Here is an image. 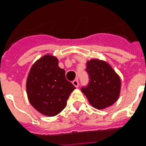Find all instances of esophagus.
Masks as SVG:
<instances>
[{
	"mask_svg": "<svg viewBox=\"0 0 146 146\" xmlns=\"http://www.w3.org/2000/svg\"><path fill=\"white\" fill-rule=\"evenodd\" d=\"M72 84L74 85L76 88H77L78 86H79V82H78L77 80H74L73 82H72Z\"/></svg>",
	"mask_w": 146,
	"mask_h": 146,
	"instance_id": "esophagus-1",
	"label": "esophagus"
}]
</instances>
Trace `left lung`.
Wrapping results in <instances>:
<instances>
[{"label":"left lung","instance_id":"left-lung-1","mask_svg":"<svg viewBox=\"0 0 146 146\" xmlns=\"http://www.w3.org/2000/svg\"><path fill=\"white\" fill-rule=\"evenodd\" d=\"M90 82L81 91L92 107L104 110L111 106L119 98L121 81L119 75L108 62L91 59L86 63Z\"/></svg>","mask_w":146,"mask_h":146}]
</instances>
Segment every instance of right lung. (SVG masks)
Segmentation results:
<instances>
[{
	"label": "right lung",
	"instance_id": "obj_1",
	"mask_svg": "<svg viewBox=\"0 0 146 146\" xmlns=\"http://www.w3.org/2000/svg\"><path fill=\"white\" fill-rule=\"evenodd\" d=\"M75 88L66 79L65 70L58 66V59L50 54L35 62L27 77L29 102L46 116L59 114L66 108L69 95Z\"/></svg>",
	"mask_w": 146,
	"mask_h": 146
}]
</instances>
